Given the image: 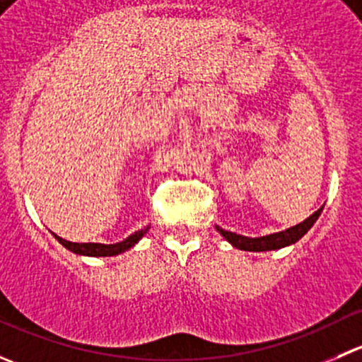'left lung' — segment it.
<instances>
[{"mask_svg":"<svg viewBox=\"0 0 362 362\" xmlns=\"http://www.w3.org/2000/svg\"><path fill=\"white\" fill-rule=\"evenodd\" d=\"M324 206H320L315 214L310 215L308 218H305L299 224L293 226V228L286 229V231H279V233H272V235L266 236H257V238H250V236H243V235H236V233L226 231L222 229L221 226H215L218 233L231 243L233 247L240 250H247V252H268V250H279L284 249V247H289L293 243L301 240L303 236L308 233V229L315 224V221L319 218V215L322 214Z\"/></svg>","mask_w":362,"mask_h":362,"instance_id":"left-lung-1","label":"left lung"}]
</instances>
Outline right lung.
Here are the masks:
<instances>
[{
  "label": "right lung",
  "mask_w": 362,
  "mask_h": 362,
  "mask_svg": "<svg viewBox=\"0 0 362 362\" xmlns=\"http://www.w3.org/2000/svg\"><path fill=\"white\" fill-rule=\"evenodd\" d=\"M148 231V226L144 229H138L136 233H133L131 236H127L126 240L117 243H75V242H68V240L61 238L57 236L56 233H52L56 236L57 242L61 243L63 247H66L69 252L76 255H87V257H112V255H119L122 252L129 250L131 247L136 245L141 238H144L145 233Z\"/></svg>",
  "instance_id": "right-lung-1"
}]
</instances>
